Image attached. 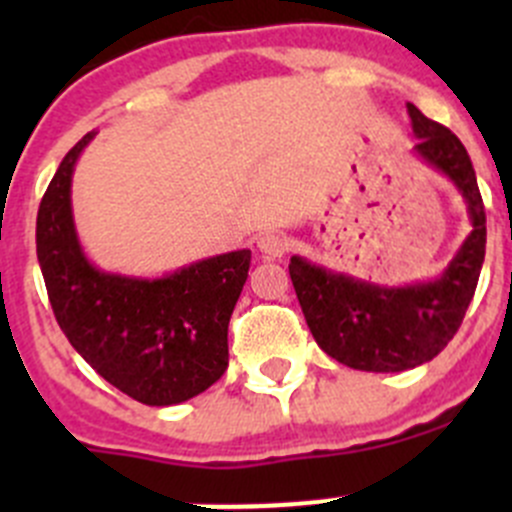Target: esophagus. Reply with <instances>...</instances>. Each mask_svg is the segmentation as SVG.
Returning <instances> with one entry per match:
<instances>
[{
    "mask_svg": "<svg viewBox=\"0 0 512 512\" xmlns=\"http://www.w3.org/2000/svg\"><path fill=\"white\" fill-rule=\"evenodd\" d=\"M257 250L265 257H282L289 250L287 237L280 235V232H262L257 237Z\"/></svg>",
    "mask_w": 512,
    "mask_h": 512,
    "instance_id": "34e87169",
    "label": "esophagus"
}]
</instances>
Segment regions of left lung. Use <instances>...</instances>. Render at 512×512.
I'll return each instance as SVG.
<instances>
[{"mask_svg":"<svg viewBox=\"0 0 512 512\" xmlns=\"http://www.w3.org/2000/svg\"><path fill=\"white\" fill-rule=\"evenodd\" d=\"M414 151L461 190L471 215V235L438 280L406 287L371 282L312 265L294 255L289 277L309 332L339 364L359 371H406L441 354L461 327L485 257V208L476 170L456 133L409 103Z\"/></svg>","mask_w":512,"mask_h":512,"instance_id":"8db88e82","label":"left lung"}]
</instances>
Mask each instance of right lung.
Masks as SVG:
<instances>
[{
  "label": "right lung",
  "instance_id": "right-lung-1",
  "mask_svg": "<svg viewBox=\"0 0 512 512\" xmlns=\"http://www.w3.org/2000/svg\"><path fill=\"white\" fill-rule=\"evenodd\" d=\"M86 133L51 178L36 215V257L61 332L108 384L146 406L203 394L227 369V324L250 250L193 262L160 280L108 275L86 260L71 215V175Z\"/></svg>",
  "mask_w": 512,
  "mask_h": 512
}]
</instances>
